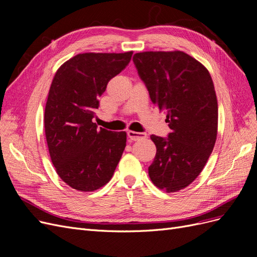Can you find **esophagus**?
<instances>
[{
    "instance_id": "34e87169",
    "label": "esophagus",
    "mask_w": 257,
    "mask_h": 257,
    "mask_svg": "<svg viewBox=\"0 0 257 257\" xmlns=\"http://www.w3.org/2000/svg\"><path fill=\"white\" fill-rule=\"evenodd\" d=\"M127 137L130 138V141L136 142V141H139V139L147 138V134L138 133V132H134V131H128L127 132Z\"/></svg>"
}]
</instances>
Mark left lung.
Listing matches in <instances>:
<instances>
[{
  "instance_id": "obj_1",
  "label": "left lung",
  "mask_w": 257,
  "mask_h": 257,
  "mask_svg": "<svg viewBox=\"0 0 257 257\" xmlns=\"http://www.w3.org/2000/svg\"><path fill=\"white\" fill-rule=\"evenodd\" d=\"M133 61L172 130L168 138L150 136L157 154L149 177L160 190H183L204 169L215 145L219 113L212 78L205 65L180 50L138 52Z\"/></svg>"
}]
</instances>
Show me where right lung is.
I'll use <instances>...</instances> for the list:
<instances>
[{
  "mask_svg": "<svg viewBox=\"0 0 257 257\" xmlns=\"http://www.w3.org/2000/svg\"><path fill=\"white\" fill-rule=\"evenodd\" d=\"M132 54L79 53L53 77L44 114L46 141L57 174L74 190L93 192L109 182L125 149V132L97 128L92 119L108 81Z\"/></svg>",
  "mask_w": 257,
  "mask_h": 257,
  "instance_id": "add662e5",
  "label": "right lung"
}]
</instances>
